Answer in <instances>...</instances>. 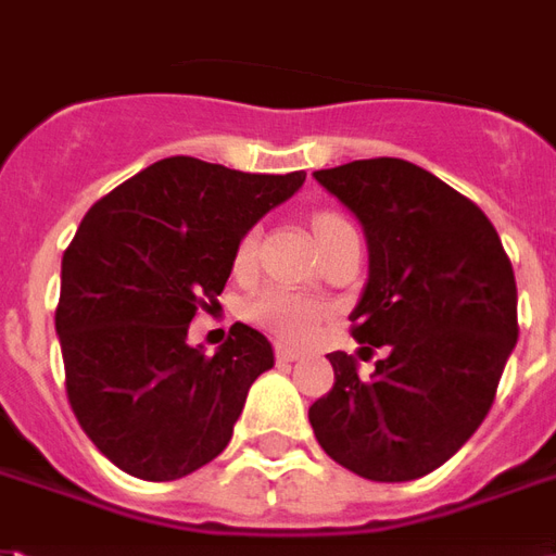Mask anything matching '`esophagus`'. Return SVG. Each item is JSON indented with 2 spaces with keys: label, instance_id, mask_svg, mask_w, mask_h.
I'll use <instances>...</instances> for the list:
<instances>
[{
  "label": "esophagus",
  "instance_id": "esophagus-1",
  "mask_svg": "<svg viewBox=\"0 0 556 556\" xmlns=\"http://www.w3.org/2000/svg\"><path fill=\"white\" fill-rule=\"evenodd\" d=\"M275 358H278L281 364H290V362H295V358H299V350L278 343V346H275Z\"/></svg>",
  "mask_w": 556,
  "mask_h": 556
}]
</instances>
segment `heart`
Instances as JSON below:
<instances>
[{
	"mask_svg": "<svg viewBox=\"0 0 556 556\" xmlns=\"http://www.w3.org/2000/svg\"><path fill=\"white\" fill-rule=\"evenodd\" d=\"M343 225H350L346 218L338 216V213H317L314 216V233H317V242L334 233ZM254 254H257V239L254 233H245L239 237L237 249H233V269L237 273H245L254 266ZM249 319L254 326H261L263 331H269L273 338L290 340V343H302L314 331H317L319 319H323V307L317 302H311L305 295L290 293V290H281V287H273V290H263L257 299L249 302Z\"/></svg>",
	"mask_w": 556,
	"mask_h": 556,
	"instance_id": "heart-1",
	"label": "heart"
}]
</instances>
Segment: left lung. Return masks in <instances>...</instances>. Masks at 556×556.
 I'll return each instance as SVG.
<instances>
[{
	"label": "left lung",
	"instance_id": "1",
	"mask_svg": "<svg viewBox=\"0 0 556 556\" xmlns=\"http://www.w3.org/2000/svg\"><path fill=\"white\" fill-rule=\"evenodd\" d=\"M362 222L370 281L352 338L384 346L370 379L331 352L334 384L307 408L319 447L376 483L441 468L483 424L518 340L513 263L480 206L394 156L314 172Z\"/></svg>",
	"mask_w": 556,
	"mask_h": 556
}]
</instances>
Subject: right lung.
<instances>
[{"label": "right lung", "instance_id": "1", "mask_svg": "<svg viewBox=\"0 0 556 556\" xmlns=\"http://www.w3.org/2000/svg\"><path fill=\"white\" fill-rule=\"evenodd\" d=\"M302 184L305 172L168 156L85 213L62 257L55 331L73 415L121 471L180 480L228 447L273 343L237 323L204 355L186 331L218 305L239 237Z\"/></svg>", "mask_w": 556, "mask_h": 556}]
</instances>
